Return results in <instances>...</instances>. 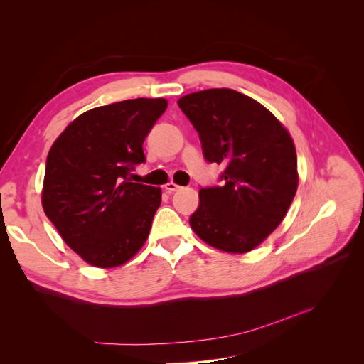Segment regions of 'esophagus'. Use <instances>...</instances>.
Returning <instances> with one entry per match:
<instances>
[{"mask_svg":"<svg viewBox=\"0 0 364 364\" xmlns=\"http://www.w3.org/2000/svg\"><path fill=\"white\" fill-rule=\"evenodd\" d=\"M181 188V186L178 185V183H174V182H168V183H165V190H167L168 193H174V191H178Z\"/></svg>","mask_w":364,"mask_h":364,"instance_id":"1","label":"esophagus"}]
</instances>
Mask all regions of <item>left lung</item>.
<instances>
[{
    "mask_svg": "<svg viewBox=\"0 0 364 364\" xmlns=\"http://www.w3.org/2000/svg\"><path fill=\"white\" fill-rule=\"evenodd\" d=\"M199 132L206 161L225 164L223 186L202 188L191 229L222 252L258 247L287 214L299 183L291 135L267 107L234 90L178 100Z\"/></svg>",
    "mask_w": 364,
    "mask_h": 364,
    "instance_id": "8db88e82",
    "label": "left lung"
}]
</instances>
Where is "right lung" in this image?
I'll use <instances>...</instances> for the list:
<instances>
[{
	"label": "right lung",
	"mask_w": 364,
	"mask_h": 364,
	"mask_svg": "<svg viewBox=\"0 0 364 364\" xmlns=\"http://www.w3.org/2000/svg\"><path fill=\"white\" fill-rule=\"evenodd\" d=\"M167 105L165 98H135L94 107L71 121L48 151L43 213L94 267L121 266L149 238L162 191L127 174L146 161L142 142Z\"/></svg>",
	"instance_id": "right-lung-1"
}]
</instances>
